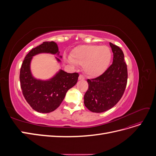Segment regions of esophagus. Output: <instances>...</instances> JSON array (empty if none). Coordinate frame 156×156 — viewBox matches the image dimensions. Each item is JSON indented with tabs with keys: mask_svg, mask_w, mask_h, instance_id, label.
Returning <instances> with one entry per match:
<instances>
[{
	"mask_svg": "<svg viewBox=\"0 0 156 156\" xmlns=\"http://www.w3.org/2000/svg\"><path fill=\"white\" fill-rule=\"evenodd\" d=\"M84 77L83 75H79V80H84Z\"/></svg>",
	"mask_w": 156,
	"mask_h": 156,
	"instance_id": "obj_1",
	"label": "esophagus"
}]
</instances>
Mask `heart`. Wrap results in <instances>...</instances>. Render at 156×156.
I'll list each match as a JSON object with an SVG mask.
<instances>
[{"label":"heart","instance_id":"1","mask_svg":"<svg viewBox=\"0 0 156 156\" xmlns=\"http://www.w3.org/2000/svg\"><path fill=\"white\" fill-rule=\"evenodd\" d=\"M111 58V51L107 46L83 45L72 51L68 61L71 64L83 66L84 73L96 77L107 69Z\"/></svg>","mask_w":156,"mask_h":156}]
</instances>
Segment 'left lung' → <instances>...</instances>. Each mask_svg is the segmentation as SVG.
<instances>
[{
    "mask_svg": "<svg viewBox=\"0 0 156 156\" xmlns=\"http://www.w3.org/2000/svg\"><path fill=\"white\" fill-rule=\"evenodd\" d=\"M109 45L113 53L112 64L100 76L87 80L88 89L84 103L93 112H103L114 107L126 87L127 69L123 51L111 42Z\"/></svg>",
    "mask_w": 156,
    "mask_h": 156,
    "instance_id": "obj_1",
    "label": "left lung"
}]
</instances>
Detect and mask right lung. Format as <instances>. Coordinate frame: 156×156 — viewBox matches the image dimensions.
<instances>
[{
    "mask_svg": "<svg viewBox=\"0 0 156 156\" xmlns=\"http://www.w3.org/2000/svg\"><path fill=\"white\" fill-rule=\"evenodd\" d=\"M41 53L56 55L62 58L56 43L44 42L26 55L21 68L20 79L23 94L27 103L37 112L48 113L60 106L68 90L76 84L79 74L69 73L59 69L49 79L34 77L30 69L32 60L33 56ZM59 58L55 56L56 61L60 63Z\"/></svg>",
    "mask_w": 156,
    "mask_h": 156,
    "instance_id": "1",
    "label": "right lung"
}]
</instances>
